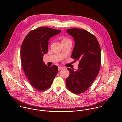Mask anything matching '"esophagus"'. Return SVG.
<instances>
[{"mask_svg": "<svg viewBox=\"0 0 122 122\" xmlns=\"http://www.w3.org/2000/svg\"><path fill=\"white\" fill-rule=\"evenodd\" d=\"M63 68V67H62V66H58V70H61V69H62Z\"/></svg>", "mask_w": 122, "mask_h": 122, "instance_id": "1", "label": "esophagus"}]
</instances>
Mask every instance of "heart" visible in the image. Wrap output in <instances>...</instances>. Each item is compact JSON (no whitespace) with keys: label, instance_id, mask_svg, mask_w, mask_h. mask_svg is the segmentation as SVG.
Masks as SVG:
<instances>
[{"label":"heart","instance_id":"1","mask_svg":"<svg viewBox=\"0 0 122 122\" xmlns=\"http://www.w3.org/2000/svg\"><path fill=\"white\" fill-rule=\"evenodd\" d=\"M69 39H67V38H63V39H62V41H69Z\"/></svg>","mask_w":122,"mask_h":122}]
</instances>
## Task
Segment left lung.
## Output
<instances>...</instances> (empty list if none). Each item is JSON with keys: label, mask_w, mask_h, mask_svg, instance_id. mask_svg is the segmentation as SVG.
<instances>
[{"label": "left lung", "mask_w": 122, "mask_h": 122, "mask_svg": "<svg viewBox=\"0 0 122 122\" xmlns=\"http://www.w3.org/2000/svg\"><path fill=\"white\" fill-rule=\"evenodd\" d=\"M75 41L71 58L79 61L78 69L68 68L69 76L66 80L67 88L79 94L88 89L97 76L101 64V49L96 37L84 29L71 28L66 30Z\"/></svg>", "instance_id": "1"}]
</instances>
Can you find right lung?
Instances as JSON below:
<instances>
[{
	"label": "right lung",
	"instance_id": "right-lung-1",
	"mask_svg": "<svg viewBox=\"0 0 122 122\" xmlns=\"http://www.w3.org/2000/svg\"><path fill=\"white\" fill-rule=\"evenodd\" d=\"M61 30L41 27L29 32L21 48V63L24 72L30 84L39 91L50 88L58 73V67H51L43 62L48 51V41Z\"/></svg>",
	"mask_w": 122,
	"mask_h": 122
}]
</instances>
